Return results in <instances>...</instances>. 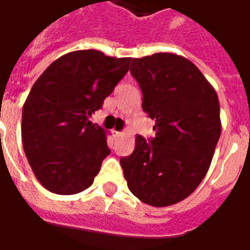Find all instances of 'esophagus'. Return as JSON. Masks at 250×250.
<instances>
[{"label": "esophagus", "mask_w": 250, "mask_h": 250, "mask_svg": "<svg viewBox=\"0 0 250 250\" xmlns=\"http://www.w3.org/2000/svg\"><path fill=\"white\" fill-rule=\"evenodd\" d=\"M114 135L116 136V138H120V136L125 135V132H122V131H114Z\"/></svg>", "instance_id": "esophagus-1"}]
</instances>
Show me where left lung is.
Listing matches in <instances>:
<instances>
[{
    "mask_svg": "<svg viewBox=\"0 0 250 250\" xmlns=\"http://www.w3.org/2000/svg\"><path fill=\"white\" fill-rule=\"evenodd\" d=\"M130 71L143 93L142 108L155 120V138L135 136L134 152L120 159L125 178L145 204H178L210 167L221 135L218 96L202 72L175 53L132 59Z\"/></svg>",
    "mask_w": 250,
    "mask_h": 250,
    "instance_id": "obj_1",
    "label": "left lung"
}]
</instances>
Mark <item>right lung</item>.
Returning <instances> with one entry per match:
<instances>
[{
    "label": "right lung",
    "mask_w": 250,
    "mask_h": 250,
    "mask_svg": "<svg viewBox=\"0 0 250 250\" xmlns=\"http://www.w3.org/2000/svg\"><path fill=\"white\" fill-rule=\"evenodd\" d=\"M131 57L96 49L62 55L42 72L22 108L21 135L35 177L46 190L88 188L109 154L107 131L89 118L130 68Z\"/></svg>",
    "instance_id": "right-lung-1"
}]
</instances>
